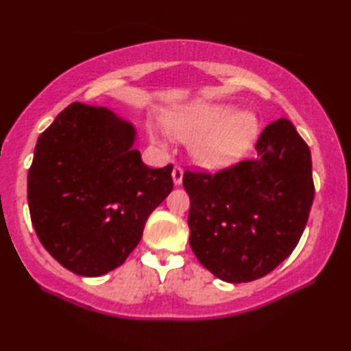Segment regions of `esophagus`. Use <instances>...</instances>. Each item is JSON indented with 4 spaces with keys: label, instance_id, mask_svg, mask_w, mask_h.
I'll return each instance as SVG.
<instances>
[{
    "label": "esophagus",
    "instance_id": "esophagus-1",
    "mask_svg": "<svg viewBox=\"0 0 351 351\" xmlns=\"http://www.w3.org/2000/svg\"><path fill=\"white\" fill-rule=\"evenodd\" d=\"M171 178H173L175 186H180L182 182V169L180 165L173 167V171H171Z\"/></svg>",
    "mask_w": 351,
    "mask_h": 351
}]
</instances>
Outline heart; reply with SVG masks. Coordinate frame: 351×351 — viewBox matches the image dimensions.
Listing matches in <instances>:
<instances>
[{
  "instance_id": "1",
  "label": "heart",
  "mask_w": 351,
  "mask_h": 351,
  "mask_svg": "<svg viewBox=\"0 0 351 351\" xmlns=\"http://www.w3.org/2000/svg\"><path fill=\"white\" fill-rule=\"evenodd\" d=\"M169 133L191 143V156L206 169L234 164L253 146L259 133V119L250 111H237L226 103L200 101L176 108L165 117ZM151 141L164 146L160 133L149 130Z\"/></svg>"
}]
</instances>
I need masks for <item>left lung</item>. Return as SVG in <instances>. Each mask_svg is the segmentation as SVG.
<instances>
[{"instance_id": "obj_1", "label": "left lung", "mask_w": 351, "mask_h": 351, "mask_svg": "<svg viewBox=\"0 0 351 351\" xmlns=\"http://www.w3.org/2000/svg\"><path fill=\"white\" fill-rule=\"evenodd\" d=\"M258 157L216 175L186 171L189 245L219 280L245 283L272 272L293 253L313 204L312 156L288 119L256 143Z\"/></svg>"}]
</instances>
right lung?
I'll return each instance as SVG.
<instances>
[{"mask_svg": "<svg viewBox=\"0 0 351 351\" xmlns=\"http://www.w3.org/2000/svg\"><path fill=\"white\" fill-rule=\"evenodd\" d=\"M135 140L130 122L82 103L66 106L38 138L29 216L44 248L73 274L100 276L124 264L173 189V167H146Z\"/></svg>", "mask_w": 351, "mask_h": 351, "instance_id": "obj_1", "label": "right lung"}]
</instances>
